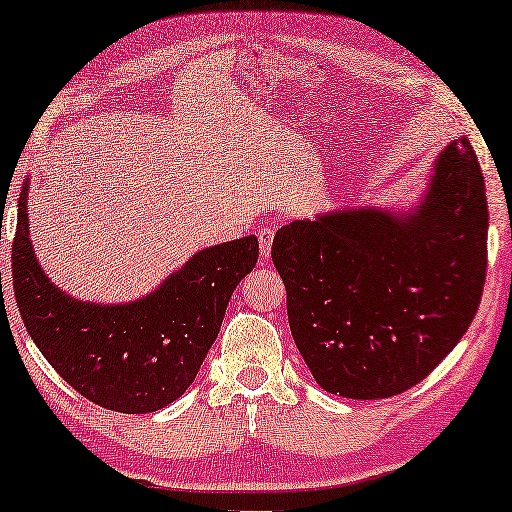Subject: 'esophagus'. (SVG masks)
Listing matches in <instances>:
<instances>
[{
  "label": "esophagus",
  "instance_id": "esophagus-1",
  "mask_svg": "<svg viewBox=\"0 0 512 512\" xmlns=\"http://www.w3.org/2000/svg\"><path fill=\"white\" fill-rule=\"evenodd\" d=\"M272 240H275V230L272 228H261L258 230V244H261V258L268 261L272 254Z\"/></svg>",
  "mask_w": 512,
  "mask_h": 512
}]
</instances>
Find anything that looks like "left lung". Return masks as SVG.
<instances>
[{
  "instance_id": "8db88e82",
  "label": "left lung",
  "mask_w": 512,
  "mask_h": 512,
  "mask_svg": "<svg viewBox=\"0 0 512 512\" xmlns=\"http://www.w3.org/2000/svg\"><path fill=\"white\" fill-rule=\"evenodd\" d=\"M487 195L468 137L438 153L415 205L340 207L277 230L296 347L321 389L373 401L422 382L478 312Z\"/></svg>"
}]
</instances>
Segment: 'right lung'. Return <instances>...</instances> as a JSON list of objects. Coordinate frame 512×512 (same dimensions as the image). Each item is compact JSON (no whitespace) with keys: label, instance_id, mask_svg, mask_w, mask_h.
Masks as SVG:
<instances>
[{"label":"right lung","instance_id":"right-lung-1","mask_svg":"<svg viewBox=\"0 0 512 512\" xmlns=\"http://www.w3.org/2000/svg\"><path fill=\"white\" fill-rule=\"evenodd\" d=\"M27 191L18 200L13 291L27 333L69 387L125 415L156 412L184 394L219 335L235 286L258 261L254 235L193 254L130 303H90L55 286L30 240Z\"/></svg>","mask_w":512,"mask_h":512}]
</instances>
